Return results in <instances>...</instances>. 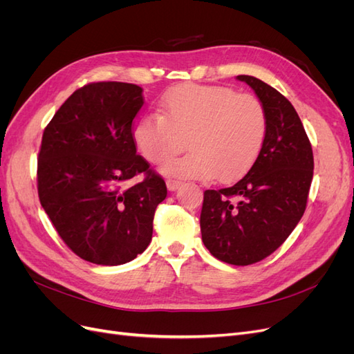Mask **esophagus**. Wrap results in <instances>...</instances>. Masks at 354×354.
I'll return each mask as SVG.
<instances>
[{
    "label": "esophagus",
    "instance_id": "esophagus-1",
    "mask_svg": "<svg viewBox=\"0 0 354 354\" xmlns=\"http://www.w3.org/2000/svg\"><path fill=\"white\" fill-rule=\"evenodd\" d=\"M167 187H168V190L169 192H174V190H177L178 189V186L181 185V181L180 180H173V178H168L167 181Z\"/></svg>",
    "mask_w": 354,
    "mask_h": 354
}]
</instances>
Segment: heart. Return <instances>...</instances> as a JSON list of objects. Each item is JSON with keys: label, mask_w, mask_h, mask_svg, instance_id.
<instances>
[{"label": "heart", "mask_w": 354, "mask_h": 354, "mask_svg": "<svg viewBox=\"0 0 354 354\" xmlns=\"http://www.w3.org/2000/svg\"><path fill=\"white\" fill-rule=\"evenodd\" d=\"M269 115L260 99L227 87L183 84L160 100V115H146L134 127L138 152L160 162L185 145L183 157L165 160L160 173L181 178L230 181L248 169L264 146Z\"/></svg>", "instance_id": "obj_1"}]
</instances>
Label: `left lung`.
Segmentation results:
<instances>
[{
    "label": "left lung",
    "instance_id": "obj_1",
    "mask_svg": "<svg viewBox=\"0 0 354 354\" xmlns=\"http://www.w3.org/2000/svg\"><path fill=\"white\" fill-rule=\"evenodd\" d=\"M236 78L248 84L266 106L269 131L248 173L230 187L205 190L201 233L216 259L248 266L274 252L301 220L315 162L291 102L259 78Z\"/></svg>",
    "mask_w": 354,
    "mask_h": 354
}]
</instances>
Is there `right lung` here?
I'll use <instances>...</instances> for the list:
<instances>
[{
  "instance_id": "obj_1",
  "label": "right lung",
  "mask_w": 354,
  "mask_h": 354,
  "mask_svg": "<svg viewBox=\"0 0 354 354\" xmlns=\"http://www.w3.org/2000/svg\"><path fill=\"white\" fill-rule=\"evenodd\" d=\"M143 88L91 82L60 106L42 134L38 196L59 236L82 260L120 266L151 243L164 178L137 155L133 121ZM143 172L131 188L126 181Z\"/></svg>"
}]
</instances>
